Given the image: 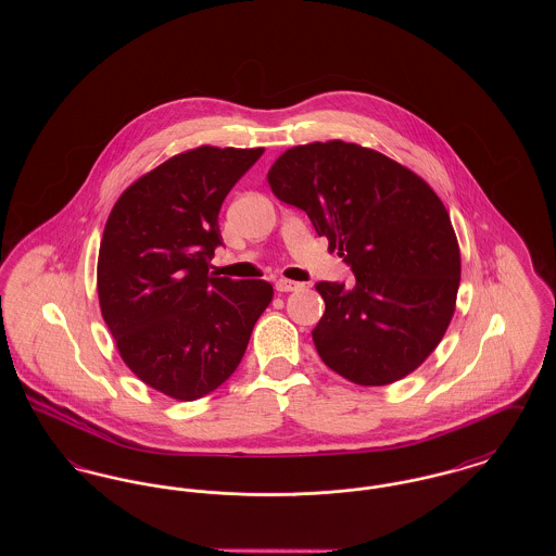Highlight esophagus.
Returning a JSON list of instances; mask_svg holds the SVG:
<instances>
[{"mask_svg":"<svg viewBox=\"0 0 556 556\" xmlns=\"http://www.w3.org/2000/svg\"><path fill=\"white\" fill-rule=\"evenodd\" d=\"M302 288V283H298V281H291V279H277L275 281V290L279 291V293H288V291H295Z\"/></svg>","mask_w":556,"mask_h":556,"instance_id":"34e87169","label":"esophagus"}]
</instances>
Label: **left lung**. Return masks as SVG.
I'll return each instance as SVG.
<instances>
[{
  "instance_id": "8db88e82",
  "label": "left lung",
  "mask_w": 556,
  "mask_h": 556,
  "mask_svg": "<svg viewBox=\"0 0 556 556\" xmlns=\"http://www.w3.org/2000/svg\"><path fill=\"white\" fill-rule=\"evenodd\" d=\"M266 179L356 279L315 286L325 300L313 329L323 363L358 386L417 369L442 342L460 283L458 241L435 191L396 160L340 139L290 148Z\"/></svg>"
}]
</instances>
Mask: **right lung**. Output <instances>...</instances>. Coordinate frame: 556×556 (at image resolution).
Masks as SVG:
<instances>
[{
	"label": "right lung",
	"mask_w": 556,
	"mask_h": 556,
	"mask_svg": "<svg viewBox=\"0 0 556 556\" xmlns=\"http://www.w3.org/2000/svg\"><path fill=\"white\" fill-rule=\"evenodd\" d=\"M265 148L200 146L123 191L98 258L102 317L125 365L150 388L191 402L223 386L273 300L263 279L214 277L223 200Z\"/></svg>",
	"instance_id": "1"
}]
</instances>
